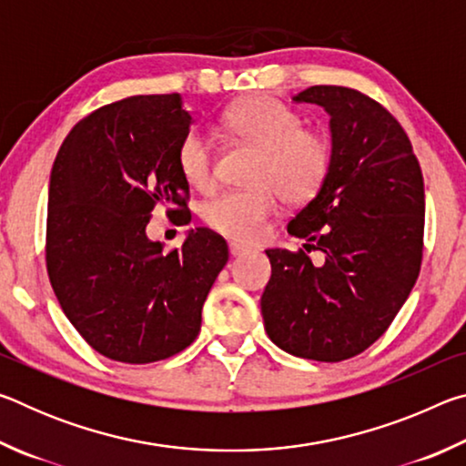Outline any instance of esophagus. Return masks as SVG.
I'll list each match as a JSON object with an SVG mask.
<instances>
[{
    "label": "esophagus",
    "mask_w": 466,
    "mask_h": 466,
    "mask_svg": "<svg viewBox=\"0 0 466 466\" xmlns=\"http://www.w3.org/2000/svg\"><path fill=\"white\" fill-rule=\"evenodd\" d=\"M230 257H240V255H247V252H250L248 247H242V244H236V242H230Z\"/></svg>",
    "instance_id": "34e87169"
}]
</instances>
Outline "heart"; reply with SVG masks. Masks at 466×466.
<instances>
[{
    "mask_svg": "<svg viewBox=\"0 0 466 466\" xmlns=\"http://www.w3.org/2000/svg\"><path fill=\"white\" fill-rule=\"evenodd\" d=\"M224 125L232 136L261 152L250 172V188L224 191L199 209L201 222L222 236L242 242L258 240L278 209L312 201L325 185L333 164L327 133L304 127L294 108L267 94L248 96L226 110ZM180 177L195 191L216 183L214 141L201 127L188 129L177 149Z\"/></svg>",
    "mask_w": 466,
    "mask_h": 466,
    "instance_id": "obj_1",
    "label": "heart"
}]
</instances>
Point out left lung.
<instances>
[{
    "instance_id": "left-lung-1",
    "label": "left lung",
    "mask_w": 466,
    "mask_h": 466,
    "mask_svg": "<svg viewBox=\"0 0 466 466\" xmlns=\"http://www.w3.org/2000/svg\"><path fill=\"white\" fill-rule=\"evenodd\" d=\"M330 115L333 164L288 232L323 252L269 248L265 330L291 356L343 361L368 350L397 317L421 269L425 193L400 123L380 102L343 86L294 96Z\"/></svg>"
}]
</instances>
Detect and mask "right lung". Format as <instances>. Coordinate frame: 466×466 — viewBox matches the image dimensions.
Segmentation results:
<instances>
[{
    "label": "right lung",
    "instance_id": "add662e5",
    "mask_svg": "<svg viewBox=\"0 0 466 466\" xmlns=\"http://www.w3.org/2000/svg\"><path fill=\"white\" fill-rule=\"evenodd\" d=\"M191 121L178 94L129 96L84 116L55 157L46 273L69 322L108 360L152 364L191 345L228 263L209 228L170 252L146 236L157 205L188 214L177 149Z\"/></svg>",
    "mask_w": 466,
    "mask_h": 466
}]
</instances>
